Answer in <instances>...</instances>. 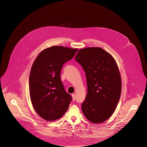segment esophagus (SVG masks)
Returning <instances> with one entry per match:
<instances>
[{
  "label": "esophagus",
  "instance_id": "1",
  "mask_svg": "<svg viewBox=\"0 0 147 147\" xmlns=\"http://www.w3.org/2000/svg\"><path fill=\"white\" fill-rule=\"evenodd\" d=\"M71 96H72V98H73V100H75L76 99V95L75 94H72L71 95Z\"/></svg>",
  "mask_w": 147,
  "mask_h": 147
}]
</instances>
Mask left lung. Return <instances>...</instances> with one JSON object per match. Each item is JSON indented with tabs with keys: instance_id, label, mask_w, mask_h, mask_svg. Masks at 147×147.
Listing matches in <instances>:
<instances>
[{
	"instance_id": "obj_1",
	"label": "left lung",
	"mask_w": 147,
	"mask_h": 147,
	"mask_svg": "<svg viewBox=\"0 0 147 147\" xmlns=\"http://www.w3.org/2000/svg\"><path fill=\"white\" fill-rule=\"evenodd\" d=\"M86 75L87 94L81 106L94 123L107 120L114 113L121 91L120 73L113 56L98 47L80 49L75 57Z\"/></svg>"
}]
</instances>
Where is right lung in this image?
Instances as JSON below:
<instances>
[{"label": "right lung", "instance_id": "obj_1", "mask_svg": "<svg viewBox=\"0 0 147 147\" xmlns=\"http://www.w3.org/2000/svg\"><path fill=\"white\" fill-rule=\"evenodd\" d=\"M78 49L53 46L41 51L34 60L30 74V96L32 107L43 119L61 118L72 99L60 80L64 63L71 59Z\"/></svg>", "mask_w": 147, "mask_h": 147}]
</instances>
